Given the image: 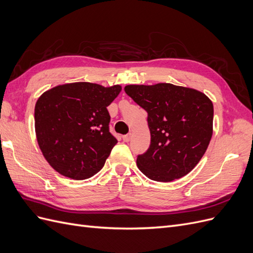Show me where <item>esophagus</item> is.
<instances>
[{
    "label": "esophagus",
    "instance_id": "esophagus-1",
    "mask_svg": "<svg viewBox=\"0 0 253 253\" xmlns=\"http://www.w3.org/2000/svg\"><path fill=\"white\" fill-rule=\"evenodd\" d=\"M122 138H124V141L126 142H128L129 139H131V134H126V135H124L122 136Z\"/></svg>",
    "mask_w": 253,
    "mask_h": 253
}]
</instances>
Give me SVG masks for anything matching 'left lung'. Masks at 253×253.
Instances as JSON below:
<instances>
[{"mask_svg":"<svg viewBox=\"0 0 253 253\" xmlns=\"http://www.w3.org/2000/svg\"><path fill=\"white\" fill-rule=\"evenodd\" d=\"M126 93L148 113L151 144L137 156L138 169L152 180L169 182L200 163L213 133V104L194 88L157 83L126 85Z\"/></svg>","mask_w":253,"mask_h":253,"instance_id":"1","label":"left lung"}]
</instances>
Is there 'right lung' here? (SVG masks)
<instances>
[{"instance_id": "add662e5", "label": "right lung", "mask_w": 253, "mask_h": 253, "mask_svg": "<svg viewBox=\"0 0 253 253\" xmlns=\"http://www.w3.org/2000/svg\"><path fill=\"white\" fill-rule=\"evenodd\" d=\"M120 85L66 83L43 93L35 106V128L42 154L65 177L82 180L100 171L117 139L110 133L108 106Z\"/></svg>"}]
</instances>
